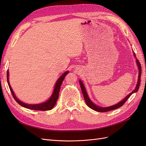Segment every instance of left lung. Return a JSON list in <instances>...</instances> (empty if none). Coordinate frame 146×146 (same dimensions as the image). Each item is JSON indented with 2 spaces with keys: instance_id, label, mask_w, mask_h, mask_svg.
Wrapping results in <instances>:
<instances>
[{
  "instance_id": "8db88e82",
  "label": "left lung",
  "mask_w": 146,
  "mask_h": 146,
  "mask_svg": "<svg viewBox=\"0 0 146 146\" xmlns=\"http://www.w3.org/2000/svg\"><path fill=\"white\" fill-rule=\"evenodd\" d=\"M134 56H135V54H134ZM136 63L137 64H138V66L139 68V76H138V83H137V85H136V88L135 89L132 91L131 93H130L129 95H128L127 96H126L125 98L123 99L122 101H121L120 102L118 103L116 105H114L113 106H111V107H106V108H102V107H98V106H97L96 105L94 104L90 100V98H88V94L86 93V90L85 88V86H84L83 83L80 81L79 82H80V87H81V90H82V93L83 94V97H84V99H85V100L86 102V103L87 104V105L90 108L92 109L95 110V111H99V112H107V111H111V110H115L116 108H118L119 107H122V106L124 104L126 101L128 100V99H129L130 96L134 93V92H136L138 91L139 90V86H140V83H141V64L139 63V61H138V60L136 59Z\"/></svg>"
}]
</instances>
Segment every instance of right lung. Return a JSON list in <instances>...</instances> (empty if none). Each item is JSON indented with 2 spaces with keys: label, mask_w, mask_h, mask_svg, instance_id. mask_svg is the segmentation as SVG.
I'll return each mask as SVG.
<instances>
[{
  "label": "right lung",
  "mask_w": 146,
  "mask_h": 146,
  "mask_svg": "<svg viewBox=\"0 0 146 146\" xmlns=\"http://www.w3.org/2000/svg\"><path fill=\"white\" fill-rule=\"evenodd\" d=\"M69 73L68 71L65 72L62 76H61L59 78L58 80H57L56 85L55 86V89L54 91V92L52 95V96L50 97V98L48 99L47 102L44 103L42 104H36V105H30V104H24L23 102H22L19 100L17 99L16 96L14 94V92L13 91L12 88L10 85L9 83V80H8V71H7V82L8 84V86H9L10 91L12 94V96L13 98H14L15 100L20 105L23 106V107L27 108L30 110H39V111H46V110H52L53 108V107H54L56 100H58V96H59V92H60V87L61 84H62V82L64 80V78H65V76Z\"/></svg>",
  "instance_id": "add662e5"
}]
</instances>
